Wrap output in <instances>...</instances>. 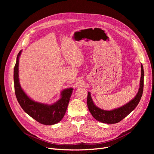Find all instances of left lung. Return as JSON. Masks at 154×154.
<instances>
[{"mask_svg":"<svg viewBox=\"0 0 154 154\" xmlns=\"http://www.w3.org/2000/svg\"><path fill=\"white\" fill-rule=\"evenodd\" d=\"M143 78L144 72L143 66L141 63V77L139 88L134 98L124 104V106L110 110H103L95 106L91 97V93L88 92L87 103L88 110L94 118L102 123L113 124L119 122L120 121L127 117L135 109L140 100L143 89Z\"/></svg>","mask_w":154,"mask_h":154,"instance_id":"obj_1","label":"left lung"}]
</instances>
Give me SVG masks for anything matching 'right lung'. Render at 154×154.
Listing matches in <instances>:
<instances>
[{"instance_id":"obj_1","label":"right lung","mask_w":154,"mask_h":154,"mask_svg":"<svg viewBox=\"0 0 154 154\" xmlns=\"http://www.w3.org/2000/svg\"><path fill=\"white\" fill-rule=\"evenodd\" d=\"M22 51L17 55L14 70V88L16 97L20 107L26 113L38 122L47 125L59 122L66 114L74 88L70 87L60 92V98L51 104L44 103L32 99L21 87L19 82V59Z\"/></svg>"}]
</instances>
